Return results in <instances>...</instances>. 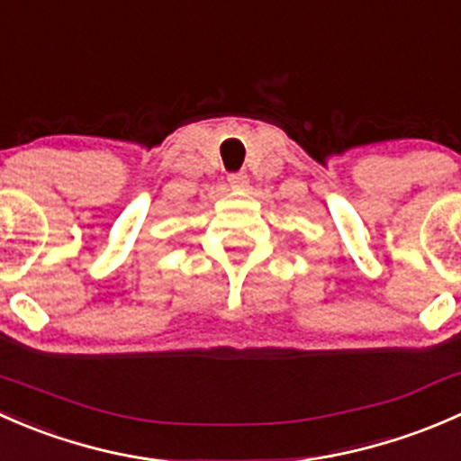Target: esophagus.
Here are the masks:
<instances>
[{
    "mask_svg": "<svg viewBox=\"0 0 461 461\" xmlns=\"http://www.w3.org/2000/svg\"><path fill=\"white\" fill-rule=\"evenodd\" d=\"M227 183H230L234 189H245L248 187L249 178H248V174H243V171H236V174L227 176Z\"/></svg>",
    "mask_w": 461,
    "mask_h": 461,
    "instance_id": "obj_1",
    "label": "esophagus"
}]
</instances>
